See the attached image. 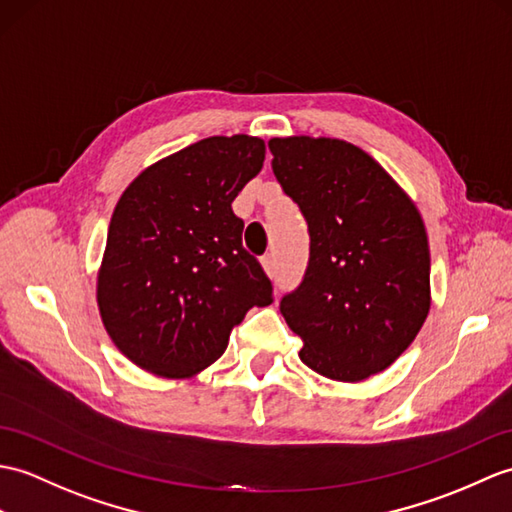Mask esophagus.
Here are the masks:
<instances>
[{"mask_svg":"<svg viewBox=\"0 0 512 512\" xmlns=\"http://www.w3.org/2000/svg\"><path fill=\"white\" fill-rule=\"evenodd\" d=\"M261 264H264V268H266L268 275H275V270H277V261H275V255H272V253L264 255V257H261Z\"/></svg>","mask_w":512,"mask_h":512,"instance_id":"esophagus-1","label":"esophagus"}]
</instances>
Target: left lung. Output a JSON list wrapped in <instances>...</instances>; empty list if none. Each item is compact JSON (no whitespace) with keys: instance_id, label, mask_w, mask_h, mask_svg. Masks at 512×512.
Returning <instances> with one entry per match:
<instances>
[{"instance_id":"8db88e82","label":"left lung","mask_w":512,"mask_h":512,"mask_svg":"<svg viewBox=\"0 0 512 512\" xmlns=\"http://www.w3.org/2000/svg\"><path fill=\"white\" fill-rule=\"evenodd\" d=\"M272 172L310 233L301 283L279 303L301 336L299 358L338 382H360L406 351L430 312V248L412 200L358 146L270 139Z\"/></svg>"}]
</instances>
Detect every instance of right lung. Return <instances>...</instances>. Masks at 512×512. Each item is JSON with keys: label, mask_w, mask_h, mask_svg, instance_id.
<instances>
[{"label": "right lung", "mask_w": 512, "mask_h": 512, "mask_svg": "<svg viewBox=\"0 0 512 512\" xmlns=\"http://www.w3.org/2000/svg\"><path fill=\"white\" fill-rule=\"evenodd\" d=\"M264 159L259 137H207L150 165L117 202L98 305L111 340L137 366L194 375L220 358L251 307L275 301L231 209Z\"/></svg>", "instance_id": "obj_1"}]
</instances>
